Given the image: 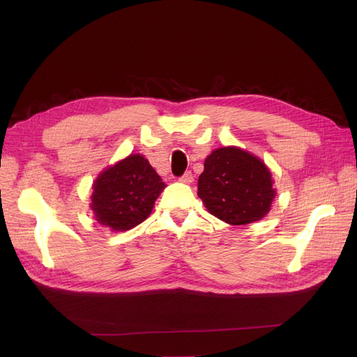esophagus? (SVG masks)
Listing matches in <instances>:
<instances>
[{
    "mask_svg": "<svg viewBox=\"0 0 357 357\" xmlns=\"http://www.w3.org/2000/svg\"><path fill=\"white\" fill-rule=\"evenodd\" d=\"M180 181H181V183H188V185H189V183L193 181V174H192L190 171H186L185 174H183V176L180 177Z\"/></svg>",
    "mask_w": 357,
    "mask_h": 357,
    "instance_id": "1",
    "label": "esophagus"
}]
</instances>
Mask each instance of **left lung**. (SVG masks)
I'll use <instances>...</instances> for the list:
<instances>
[{
    "instance_id": "obj_1",
    "label": "left lung",
    "mask_w": 357,
    "mask_h": 357,
    "mask_svg": "<svg viewBox=\"0 0 357 357\" xmlns=\"http://www.w3.org/2000/svg\"><path fill=\"white\" fill-rule=\"evenodd\" d=\"M271 172L261 159L238 147L213 150L198 178V197L215 218L229 225L261 220L275 197Z\"/></svg>"
}]
</instances>
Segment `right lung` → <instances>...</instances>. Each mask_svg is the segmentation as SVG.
<instances>
[{"instance_id": "add662e5", "label": "right lung", "mask_w": 357, "mask_h": 357, "mask_svg": "<svg viewBox=\"0 0 357 357\" xmlns=\"http://www.w3.org/2000/svg\"><path fill=\"white\" fill-rule=\"evenodd\" d=\"M164 188L144 156L129 155L95 180L91 208L98 223L112 231H128L149 218Z\"/></svg>"}]
</instances>
